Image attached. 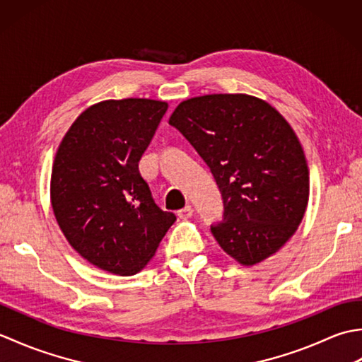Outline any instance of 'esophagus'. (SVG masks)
I'll use <instances>...</instances> for the list:
<instances>
[{"mask_svg": "<svg viewBox=\"0 0 362 362\" xmlns=\"http://www.w3.org/2000/svg\"><path fill=\"white\" fill-rule=\"evenodd\" d=\"M177 216H179L180 219H188V218H191V216H193V206H191V205L183 206L182 210L177 211Z\"/></svg>", "mask_w": 362, "mask_h": 362, "instance_id": "esophagus-1", "label": "esophagus"}]
</instances>
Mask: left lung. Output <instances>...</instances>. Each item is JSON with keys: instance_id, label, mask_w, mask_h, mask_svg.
<instances>
[{"instance_id": "8db88e82", "label": "left lung", "mask_w": 362, "mask_h": 362, "mask_svg": "<svg viewBox=\"0 0 362 362\" xmlns=\"http://www.w3.org/2000/svg\"><path fill=\"white\" fill-rule=\"evenodd\" d=\"M169 124L210 168L222 221L211 233L226 253L252 266L294 235L308 204L310 177L294 130L267 103L247 95L183 101Z\"/></svg>"}]
</instances>
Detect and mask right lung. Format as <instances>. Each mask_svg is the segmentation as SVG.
<instances>
[{
	"label": "right lung",
	"mask_w": 362,
	"mask_h": 362,
	"mask_svg": "<svg viewBox=\"0 0 362 362\" xmlns=\"http://www.w3.org/2000/svg\"><path fill=\"white\" fill-rule=\"evenodd\" d=\"M168 104L104 101L83 112L54 160L51 204L73 249L103 271L134 275L175 222L138 169Z\"/></svg>",
	"instance_id": "right-lung-1"
}]
</instances>
